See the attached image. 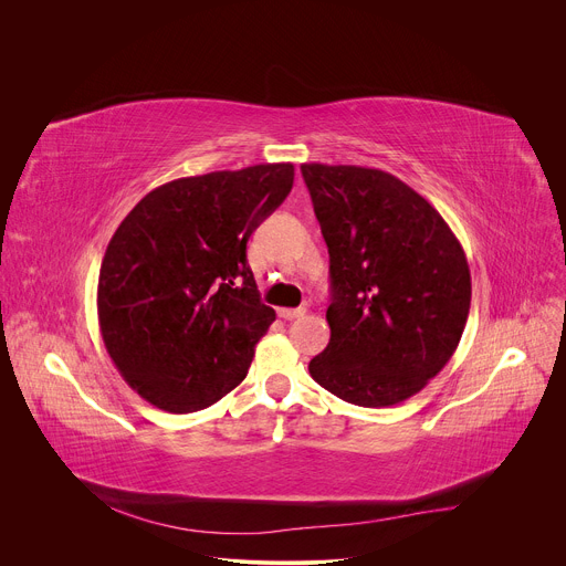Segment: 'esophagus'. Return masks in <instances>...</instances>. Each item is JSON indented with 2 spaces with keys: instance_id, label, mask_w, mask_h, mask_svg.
I'll return each mask as SVG.
<instances>
[{
  "instance_id": "obj_1",
  "label": "esophagus",
  "mask_w": 566,
  "mask_h": 566,
  "mask_svg": "<svg viewBox=\"0 0 566 566\" xmlns=\"http://www.w3.org/2000/svg\"><path fill=\"white\" fill-rule=\"evenodd\" d=\"M306 313V308H277V315L280 317H284V319H293V317H300V315H304Z\"/></svg>"
}]
</instances>
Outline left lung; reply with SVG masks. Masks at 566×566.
Wrapping results in <instances>:
<instances>
[{
    "label": "left lung",
    "mask_w": 566,
    "mask_h": 566,
    "mask_svg": "<svg viewBox=\"0 0 566 566\" xmlns=\"http://www.w3.org/2000/svg\"><path fill=\"white\" fill-rule=\"evenodd\" d=\"M329 249L327 349L317 385L360 408L421 391L452 358L470 311V269L446 219L389 172L302 164Z\"/></svg>",
    "instance_id": "left-lung-1"
}]
</instances>
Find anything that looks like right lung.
Wrapping results in <instances>:
<instances>
[{
  "label": "right lung",
  "instance_id": "add662e5",
  "mask_svg": "<svg viewBox=\"0 0 566 566\" xmlns=\"http://www.w3.org/2000/svg\"><path fill=\"white\" fill-rule=\"evenodd\" d=\"M293 177V164H264L177 179L116 228L98 277L101 334L125 382L154 408L197 412L247 378L275 319L247 244Z\"/></svg>",
  "mask_w": 566,
  "mask_h": 566
}]
</instances>
